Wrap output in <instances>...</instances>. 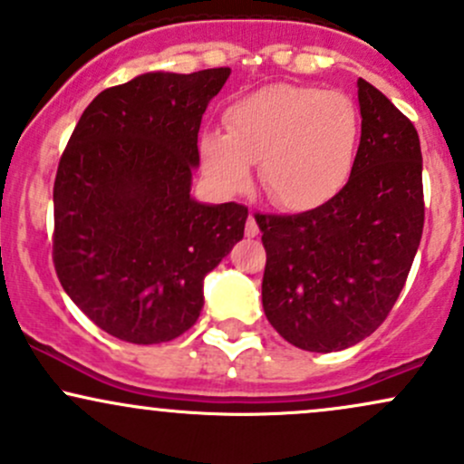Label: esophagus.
<instances>
[{
	"instance_id": "34e87169",
	"label": "esophagus",
	"mask_w": 464,
	"mask_h": 464,
	"mask_svg": "<svg viewBox=\"0 0 464 464\" xmlns=\"http://www.w3.org/2000/svg\"><path fill=\"white\" fill-rule=\"evenodd\" d=\"M244 231H246V237H255L259 233V227H257V220H255V216L250 214L248 216V220H246V228H244Z\"/></svg>"
}]
</instances>
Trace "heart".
<instances>
[{"label": "heart", "mask_w": 464, "mask_h": 464, "mask_svg": "<svg viewBox=\"0 0 464 464\" xmlns=\"http://www.w3.org/2000/svg\"><path fill=\"white\" fill-rule=\"evenodd\" d=\"M225 132L200 135L207 177L222 191L248 183L250 163L270 200L290 211L324 205L343 191L358 154L360 117L338 92L268 84L225 111Z\"/></svg>", "instance_id": "1"}]
</instances>
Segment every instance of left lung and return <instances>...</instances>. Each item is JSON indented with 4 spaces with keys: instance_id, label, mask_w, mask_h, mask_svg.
<instances>
[{
    "instance_id": "8db88e82",
    "label": "left lung",
    "mask_w": 464,
    "mask_h": 464,
    "mask_svg": "<svg viewBox=\"0 0 464 464\" xmlns=\"http://www.w3.org/2000/svg\"><path fill=\"white\" fill-rule=\"evenodd\" d=\"M362 135L351 179L316 209L255 214L266 248L268 323L303 351H343L386 321L423 233L417 129L358 80Z\"/></svg>"
}]
</instances>
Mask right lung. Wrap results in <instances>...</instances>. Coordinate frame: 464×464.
Returning <instances> with one entry per match:
<instances>
[{"label":"right lung","instance_id":"1","mask_svg":"<svg viewBox=\"0 0 464 464\" xmlns=\"http://www.w3.org/2000/svg\"><path fill=\"white\" fill-rule=\"evenodd\" d=\"M228 67L150 72L95 95L54 180L52 257L63 290L132 344L198 321L202 281L244 237L248 209L191 198L200 120Z\"/></svg>","mask_w":464,"mask_h":464}]
</instances>
